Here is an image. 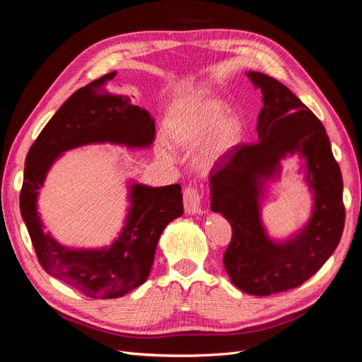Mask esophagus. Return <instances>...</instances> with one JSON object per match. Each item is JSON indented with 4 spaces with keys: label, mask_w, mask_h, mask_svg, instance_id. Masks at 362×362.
<instances>
[{
    "label": "esophagus",
    "mask_w": 362,
    "mask_h": 362,
    "mask_svg": "<svg viewBox=\"0 0 362 362\" xmlns=\"http://www.w3.org/2000/svg\"><path fill=\"white\" fill-rule=\"evenodd\" d=\"M198 189L187 187L184 190V210L187 214H202V201Z\"/></svg>",
    "instance_id": "obj_1"
}]
</instances>
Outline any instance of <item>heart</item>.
I'll use <instances>...</instances> for the list:
<instances>
[{"mask_svg":"<svg viewBox=\"0 0 362 362\" xmlns=\"http://www.w3.org/2000/svg\"><path fill=\"white\" fill-rule=\"evenodd\" d=\"M216 98L180 105L166 119V134L175 146L193 149L201 145L196 164L202 170H211L240 145L243 137V120ZM160 154L169 157L166 145H160Z\"/></svg>","mask_w":362,"mask_h":362,"instance_id":"1","label":"heart"}]
</instances>
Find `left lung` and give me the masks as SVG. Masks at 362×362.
Returning <instances> with one entry per match:
<instances>
[{"mask_svg":"<svg viewBox=\"0 0 362 362\" xmlns=\"http://www.w3.org/2000/svg\"><path fill=\"white\" fill-rule=\"evenodd\" d=\"M262 93L258 141L238 145L211 170V210L233 226L223 266L237 288L269 296L300 286L327 261L344 228L343 178L329 137L317 116L288 87L250 71ZM299 155L313 193L310 221L287 240L268 237L260 221L265 182L279 177L280 160Z\"/></svg>","mask_w":362,"mask_h":362,"instance_id":"1","label":"left lung"}]
</instances>
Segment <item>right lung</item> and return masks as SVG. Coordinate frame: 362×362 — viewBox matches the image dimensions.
I'll use <instances>...</instances> for the list:
<instances>
[{
    "instance_id": "1",
    "label": "right lung",
    "mask_w": 362,
    "mask_h": 362,
    "mask_svg": "<svg viewBox=\"0 0 362 362\" xmlns=\"http://www.w3.org/2000/svg\"><path fill=\"white\" fill-rule=\"evenodd\" d=\"M107 74L72 93L31 145L19 196L21 214L40 266L56 279L95 299H116L141 286L154 262L158 238L173 218L182 216L180 184L149 187L131 182L125 225L110 246L74 249L43 231L37 196L47 173L63 152L92 144L149 148L156 140L154 117L128 96L112 95Z\"/></svg>"
}]
</instances>
